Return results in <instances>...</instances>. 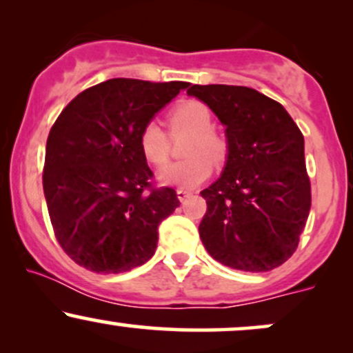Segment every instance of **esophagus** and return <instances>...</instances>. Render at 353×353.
<instances>
[{"mask_svg": "<svg viewBox=\"0 0 353 353\" xmlns=\"http://www.w3.org/2000/svg\"><path fill=\"white\" fill-rule=\"evenodd\" d=\"M189 196H192V192H190V190H188V189H177V197H179V201L182 202V201H185L188 199Z\"/></svg>", "mask_w": 353, "mask_h": 353, "instance_id": "esophagus-1", "label": "esophagus"}]
</instances>
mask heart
Masks as SVG:
<instances>
[{"label": "heart", "instance_id": "obj_1", "mask_svg": "<svg viewBox=\"0 0 353 353\" xmlns=\"http://www.w3.org/2000/svg\"><path fill=\"white\" fill-rule=\"evenodd\" d=\"M171 131L190 132L185 154L188 159L174 163L159 174L164 184L190 189L204 182L212 172V163H221L228 154V144L214 131L212 112L196 99L182 101L169 112ZM139 149L152 165H164L169 159V137L156 121H148L139 131Z\"/></svg>", "mask_w": 353, "mask_h": 353}]
</instances>
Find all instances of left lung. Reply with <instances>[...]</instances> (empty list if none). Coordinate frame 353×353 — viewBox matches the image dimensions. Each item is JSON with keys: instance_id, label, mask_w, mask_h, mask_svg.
<instances>
[{"instance_id": "1", "label": "left lung", "mask_w": 353, "mask_h": 353, "mask_svg": "<svg viewBox=\"0 0 353 353\" xmlns=\"http://www.w3.org/2000/svg\"><path fill=\"white\" fill-rule=\"evenodd\" d=\"M225 125L228 161L201 192V241L221 264L267 272L292 257L310 210L303 136L285 108L245 86L188 89Z\"/></svg>"}]
</instances>
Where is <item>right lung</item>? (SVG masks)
<instances>
[{
    "instance_id": "1",
    "label": "right lung",
    "mask_w": 353,
    "mask_h": 353,
    "mask_svg": "<svg viewBox=\"0 0 353 353\" xmlns=\"http://www.w3.org/2000/svg\"><path fill=\"white\" fill-rule=\"evenodd\" d=\"M189 83L116 78L79 92L46 143L43 189L59 245L76 264L121 274L156 252L157 228L179 208L172 188H154L141 128Z\"/></svg>"
}]
</instances>
